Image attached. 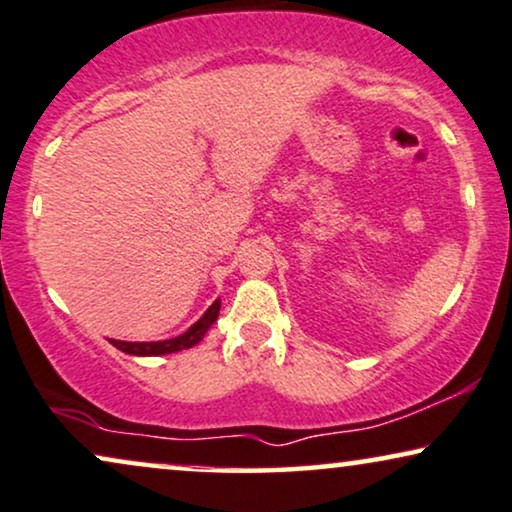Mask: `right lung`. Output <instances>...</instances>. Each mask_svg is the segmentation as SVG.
Returning <instances> with one entry per match:
<instances>
[{"label": "right lung", "instance_id": "1", "mask_svg": "<svg viewBox=\"0 0 512 512\" xmlns=\"http://www.w3.org/2000/svg\"><path fill=\"white\" fill-rule=\"evenodd\" d=\"M219 314V300L210 304V309L205 312L200 319L193 323L186 333L177 335L172 340H160V342H122V340H111L113 347H118L120 352L125 354H134V357H158V354H172V352H181V349H189L193 345H198L203 340V335L208 333V328L217 321Z\"/></svg>", "mask_w": 512, "mask_h": 512}]
</instances>
